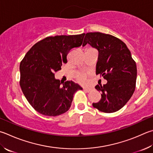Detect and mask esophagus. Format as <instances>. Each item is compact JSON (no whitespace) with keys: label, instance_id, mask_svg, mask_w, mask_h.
<instances>
[{"label":"esophagus","instance_id":"obj_1","mask_svg":"<svg viewBox=\"0 0 153 153\" xmlns=\"http://www.w3.org/2000/svg\"><path fill=\"white\" fill-rule=\"evenodd\" d=\"M83 89H84V90L86 91V92H89V91H90L91 90L90 88H84Z\"/></svg>","mask_w":153,"mask_h":153}]
</instances>
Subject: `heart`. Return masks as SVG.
<instances>
[{
	"label": "heart",
	"mask_w": 153,
	"mask_h": 153,
	"mask_svg": "<svg viewBox=\"0 0 153 153\" xmlns=\"http://www.w3.org/2000/svg\"><path fill=\"white\" fill-rule=\"evenodd\" d=\"M86 78V74L85 73H81L79 74L78 76H77V80L81 84H84L85 82Z\"/></svg>",
	"instance_id": "b5f03b06"
}]
</instances>
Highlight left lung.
Listing matches in <instances>:
<instances>
[{
  "label": "left lung",
  "mask_w": 153,
  "mask_h": 153,
  "mask_svg": "<svg viewBox=\"0 0 153 153\" xmlns=\"http://www.w3.org/2000/svg\"><path fill=\"white\" fill-rule=\"evenodd\" d=\"M87 43L98 51L96 74L108 81L103 85H96V90L102 92V98L93 103V106L103 112H115L127 103L135 90L136 62L126 44L111 35L88 33L83 46Z\"/></svg>",
  "instance_id": "8db88e82"
}]
</instances>
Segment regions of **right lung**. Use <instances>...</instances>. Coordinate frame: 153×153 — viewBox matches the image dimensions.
Instances as JSON below:
<instances>
[{
	"instance_id": "add662e5",
	"label": "right lung",
	"mask_w": 153,
	"mask_h": 153,
	"mask_svg": "<svg viewBox=\"0 0 153 153\" xmlns=\"http://www.w3.org/2000/svg\"><path fill=\"white\" fill-rule=\"evenodd\" d=\"M85 33L48 37L35 43L20 63V86L30 105L41 114L56 116L69 109L74 94L82 88L72 81L62 85L55 72L68 62L71 49L82 45Z\"/></svg>"
}]
</instances>
